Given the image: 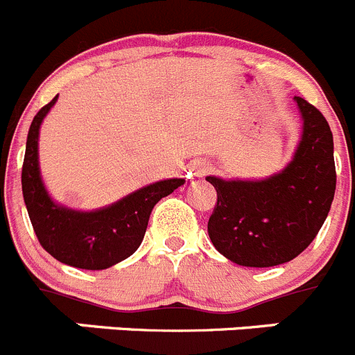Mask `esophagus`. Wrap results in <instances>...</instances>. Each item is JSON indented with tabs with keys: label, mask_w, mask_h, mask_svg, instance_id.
I'll return each mask as SVG.
<instances>
[{
	"label": "esophagus",
	"mask_w": 355,
	"mask_h": 355,
	"mask_svg": "<svg viewBox=\"0 0 355 355\" xmlns=\"http://www.w3.org/2000/svg\"><path fill=\"white\" fill-rule=\"evenodd\" d=\"M207 171H209V164H206V162H195V164H191L193 175H204Z\"/></svg>",
	"instance_id": "esophagus-1"
}]
</instances>
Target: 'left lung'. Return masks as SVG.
Wrapping results in <instances>:
<instances>
[{
  "mask_svg": "<svg viewBox=\"0 0 355 355\" xmlns=\"http://www.w3.org/2000/svg\"><path fill=\"white\" fill-rule=\"evenodd\" d=\"M303 132L284 171L264 180H222L207 222L211 243L223 257L246 268L285 264L308 248L336 190L333 133L320 110L295 96Z\"/></svg>",
  "mask_w": 355,
  "mask_h": 355,
  "instance_id": "1",
  "label": "left lung"
}]
</instances>
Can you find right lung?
I'll return each mask as SVG.
<instances>
[{"label":"right lung","instance_id":"1","mask_svg":"<svg viewBox=\"0 0 355 355\" xmlns=\"http://www.w3.org/2000/svg\"><path fill=\"white\" fill-rule=\"evenodd\" d=\"M58 96L42 107L29 126L22 164V195L38 241L63 264L100 271L128 259L141 246L149 214L162 197L184 184V180L156 181L93 211H77L52 200L42 181L38 135L44 118Z\"/></svg>","mask_w":355,"mask_h":355}]
</instances>
